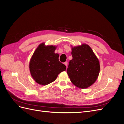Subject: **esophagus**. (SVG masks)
I'll use <instances>...</instances> for the list:
<instances>
[{
  "label": "esophagus",
  "mask_w": 124,
  "mask_h": 124,
  "mask_svg": "<svg viewBox=\"0 0 124 124\" xmlns=\"http://www.w3.org/2000/svg\"><path fill=\"white\" fill-rule=\"evenodd\" d=\"M64 64L66 65V66L67 67V65H68V62H64Z\"/></svg>",
  "instance_id": "1"
}]
</instances>
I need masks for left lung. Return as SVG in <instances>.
<instances>
[{
	"label": "left lung",
	"mask_w": 124,
	"mask_h": 124,
	"mask_svg": "<svg viewBox=\"0 0 124 124\" xmlns=\"http://www.w3.org/2000/svg\"><path fill=\"white\" fill-rule=\"evenodd\" d=\"M72 59L69 62L67 73L78 87L86 88L95 83L100 72L98 59L87 44L72 47Z\"/></svg>",
	"instance_id": "1"
}]
</instances>
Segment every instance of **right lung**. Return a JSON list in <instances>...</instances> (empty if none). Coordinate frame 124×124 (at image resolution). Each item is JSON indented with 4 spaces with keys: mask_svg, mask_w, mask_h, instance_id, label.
Segmentation results:
<instances>
[{
    "mask_svg": "<svg viewBox=\"0 0 124 124\" xmlns=\"http://www.w3.org/2000/svg\"><path fill=\"white\" fill-rule=\"evenodd\" d=\"M56 47L41 44L31 59L30 72L32 78L39 84L46 85L52 83L60 73L66 70V66L59 61V55L54 53Z\"/></svg>",
    "mask_w": 124,
    "mask_h": 124,
    "instance_id": "obj_1",
    "label": "right lung"
}]
</instances>
